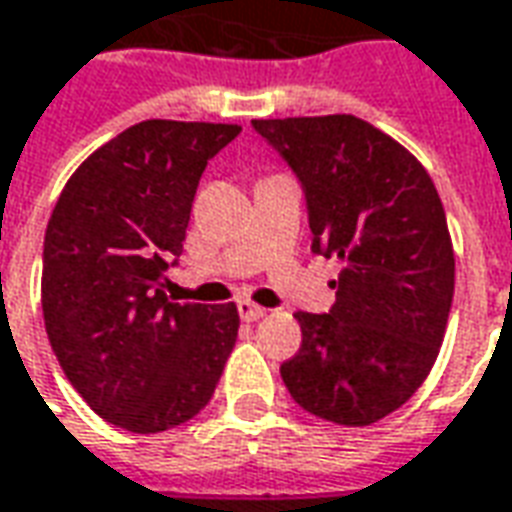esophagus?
Returning a JSON list of instances; mask_svg holds the SVG:
<instances>
[{
    "instance_id": "34e87169",
    "label": "esophagus",
    "mask_w": 512,
    "mask_h": 512,
    "mask_svg": "<svg viewBox=\"0 0 512 512\" xmlns=\"http://www.w3.org/2000/svg\"><path fill=\"white\" fill-rule=\"evenodd\" d=\"M238 313L244 321H257V318L266 316V307L255 305V302H238Z\"/></svg>"
}]
</instances>
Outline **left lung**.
<instances>
[{
    "label": "left lung",
    "instance_id": "8db88e82",
    "mask_svg": "<svg viewBox=\"0 0 512 512\" xmlns=\"http://www.w3.org/2000/svg\"><path fill=\"white\" fill-rule=\"evenodd\" d=\"M305 185L313 252L341 260L330 313L299 310V352L280 374L307 413L368 427L405 405L441 352L455 249L427 169L374 124L255 119Z\"/></svg>",
    "mask_w": 512,
    "mask_h": 512
}]
</instances>
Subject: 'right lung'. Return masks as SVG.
Segmentation results:
<instances>
[{
    "mask_svg": "<svg viewBox=\"0 0 512 512\" xmlns=\"http://www.w3.org/2000/svg\"><path fill=\"white\" fill-rule=\"evenodd\" d=\"M238 124L149 119L80 163L44 238L41 307L74 391L138 435L180 427L210 402L238 338V307L169 302L196 185Z\"/></svg>",
    "mask_w": 512,
    "mask_h": 512,
    "instance_id": "right-lung-1",
    "label": "right lung"
}]
</instances>
